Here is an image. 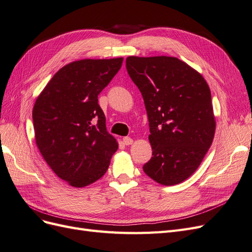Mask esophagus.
<instances>
[{
    "label": "esophagus",
    "instance_id": "34e87169",
    "mask_svg": "<svg viewBox=\"0 0 252 252\" xmlns=\"http://www.w3.org/2000/svg\"><path fill=\"white\" fill-rule=\"evenodd\" d=\"M133 142V140L131 138H129V136H125V138H123V143L125 145H131Z\"/></svg>",
    "mask_w": 252,
    "mask_h": 252
}]
</instances>
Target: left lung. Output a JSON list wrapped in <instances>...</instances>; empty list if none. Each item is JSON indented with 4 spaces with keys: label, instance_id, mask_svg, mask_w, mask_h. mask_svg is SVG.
I'll return each mask as SVG.
<instances>
[{
    "label": "left lung",
    "instance_id": "1",
    "mask_svg": "<svg viewBox=\"0 0 252 252\" xmlns=\"http://www.w3.org/2000/svg\"><path fill=\"white\" fill-rule=\"evenodd\" d=\"M126 68L149 122L152 158L143 170L162 185L179 184L197 169L215 136L208 84L172 57H128Z\"/></svg>",
    "mask_w": 252,
    "mask_h": 252
}]
</instances>
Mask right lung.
Masks as SVG:
<instances>
[{"instance_id":"add662e5","label":"right lung","mask_w":252,"mask_h":252,"mask_svg":"<svg viewBox=\"0 0 252 252\" xmlns=\"http://www.w3.org/2000/svg\"><path fill=\"white\" fill-rule=\"evenodd\" d=\"M122 63L123 58L75 61L53 75L35 101L37 148L58 177L73 187L102 178L118 150L97 95Z\"/></svg>"}]
</instances>
